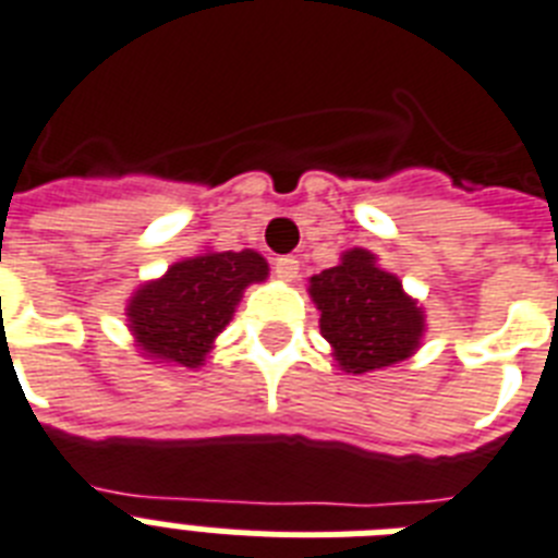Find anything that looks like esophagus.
<instances>
[{
  "label": "esophagus",
  "mask_w": 558,
  "mask_h": 558,
  "mask_svg": "<svg viewBox=\"0 0 558 558\" xmlns=\"http://www.w3.org/2000/svg\"><path fill=\"white\" fill-rule=\"evenodd\" d=\"M298 271H301V260H298V257L287 255L275 260V275H278L280 280H287V283L298 280Z\"/></svg>",
  "instance_id": "obj_1"
}]
</instances>
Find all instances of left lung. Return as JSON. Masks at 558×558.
<instances>
[{
  "label": "left lung",
  "mask_w": 558,
  "mask_h": 558,
  "mask_svg": "<svg viewBox=\"0 0 558 558\" xmlns=\"http://www.w3.org/2000/svg\"><path fill=\"white\" fill-rule=\"evenodd\" d=\"M320 335L338 369L352 375L401 364L424 341L427 315L369 248L343 252L338 266L310 278Z\"/></svg>",
  "instance_id": "left-lung-1"
}]
</instances>
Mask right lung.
I'll return each mask as SVG.
<instances>
[{"label": "right lung", "mask_w": 558, "mask_h": 558, "mask_svg": "<svg viewBox=\"0 0 558 558\" xmlns=\"http://www.w3.org/2000/svg\"><path fill=\"white\" fill-rule=\"evenodd\" d=\"M269 278V264L255 248L183 257L162 278L146 280L125 303L134 347L151 364L197 369L215 350V338L234 318L252 283Z\"/></svg>", "instance_id": "obj_1"}]
</instances>
